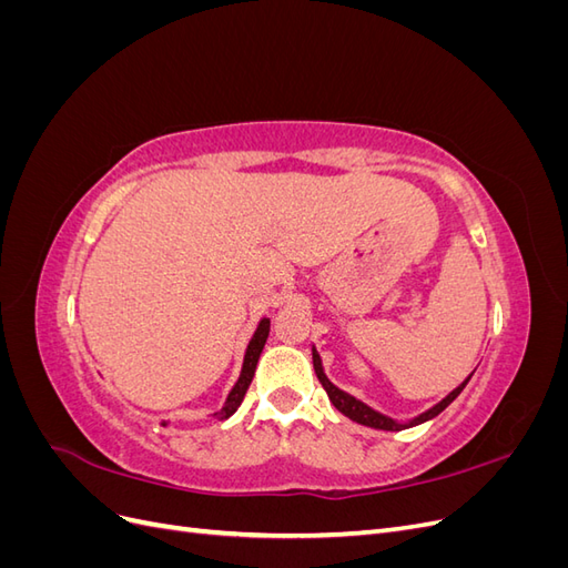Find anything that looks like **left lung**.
I'll list each match as a JSON object with an SVG mask.
<instances>
[{
  "instance_id": "left-lung-1",
  "label": "left lung",
  "mask_w": 568,
  "mask_h": 568,
  "mask_svg": "<svg viewBox=\"0 0 568 568\" xmlns=\"http://www.w3.org/2000/svg\"><path fill=\"white\" fill-rule=\"evenodd\" d=\"M313 365H315V374H317V379H320V384L324 386V390H326V395H329V400H332V405L341 412V415H346L348 419H353V422H357V424H363V426H372V428H382V432H403V428H409V426H417V424H424V422H428V419H434V417H438L440 412L448 407L457 395L462 393V388L469 384V379H471V374L467 376V379H464L455 390H450L448 395H445V398L440 400V403H436L434 407H428L426 412H422V415H417L415 419H409V422H395V419H390V417H386V415H382V412H376V409H372L369 405H365L363 400H357V398H353L351 393H346V390H341L338 386H334L329 379H326V374H324V369H322V357H320V353H317V348L313 346Z\"/></svg>"
}]
</instances>
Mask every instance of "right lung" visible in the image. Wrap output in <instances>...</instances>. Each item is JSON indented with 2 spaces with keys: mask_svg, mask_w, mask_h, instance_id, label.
Returning <instances> with one entry per match:
<instances>
[{
  "mask_svg": "<svg viewBox=\"0 0 568 568\" xmlns=\"http://www.w3.org/2000/svg\"><path fill=\"white\" fill-rule=\"evenodd\" d=\"M267 334H270V320H267V317H263L261 322H257L255 332H253V336H251V341H248V346H246V355H244L242 374H239L236 384L232 386V390H230V395H227L225 405H222V409H220V412H215V417H217L220 422H225L227 417H232L234 412H236V407L242 405L244 395H246V390H248V386H251L253 374H255L257 357H261V353H263V348H265ZM163 426H165V422H163Z\"/></svg>",
  "mask_w": 568,
  "mask_h": 568,
  "instance_id": "right-lung-1",
  "label": "right lung"
}]
</instances>
